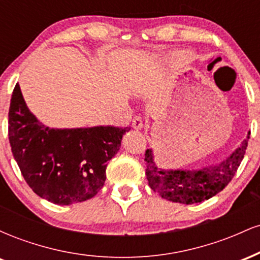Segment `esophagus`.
I'll return each instance as SVG.
<instances>
[{"instance_id": "obj_1", "label": "esophagus", "mask_w": 260, "mask_h": 260, "mask_svg": "<svg viewBox=\"0 0 260 260\" xmlns=\"http://www.w3.org/2000/svg\"><path fill=\"white\" fill-rule=\"evenodd\" d=\"M132 126H133V128H136V129H140V128H143L142 116H139V115L134 116L133 120H132Z\"/></svg>"}]
</instances>
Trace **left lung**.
Returning <instances> with one entry per match:
<instances>
[{"instance_id": "8db88e82", "label": "left lung", "mask_w": 260, "mask_h": 260, "mask_svg": "<svg viewBox=\"0 0 260 260\" xmlns=\"http://www.w3.org/2000/svg\"><path fill=\"white\" fill-rule=\"evenodd\" d=\"M250 132L240 148L230 157L216 165L201 170H164L157 168L153 160V151H145L147 178L151 189L161 198L181 203L194 204L208 201L221 192L231 182L241 161L246 154Z\"/></svg>"}]
</instances>
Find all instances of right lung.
Listing matches in <instances>:
<instances>
[{
    "label": "right lung",
    "instance_id": "obj_1",
    "mask_svg": "<svg viewBox=\"0 0 260 260\" xmlns=\"http://www.w3.org/2000/svg\"><path fill=\"white\" fill-rule=\"evenodd\" d=\"M131 128L51 129L29 111L19 85L8 112V138L28 186L58 205L88 201L104 187L107 161L117 154Z\"/></svg>",
    "mask_w": 260,
    "mask_h": 260
}]
</instances>
